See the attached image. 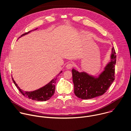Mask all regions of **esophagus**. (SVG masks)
Instances as JSON below:
<instances>
[{
    "label": "esophagus",
    "instance_id": "obj_1",
    "mask_svg": "<svg viewBox=\"0 0 131 131\" xmlns=\"http://www.w3.org/2000/svg\"><path fill=\"white\" fill-rule=\"evenodd\" d=\"M73 64L71 62H69L68 63H67V64L66 65V68L68 69H71L73 67Z\"/></svg>",
    "mask_w": 131,
    "mask_h": 131
}]
</instances>
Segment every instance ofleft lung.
Wrapping results in <instances>:
<instances>
[{
    "mask_svg": "<svg viewBox=\"0 0 131 131\" xmlns=\"http://www.w3.org/2000/svg\"><path fill=\"white\" fill-rule=\"evenodd\" d=\"M111 61L98 78L85 72H79L72 70L75 95L82 99H89L104 94L115 79V67L116 55L114 48H112Z\"/></svg>",
    "mask_w": 131,
    "mask_h": 131,
    "instance_id": "left-lung-1",
    "label": "left lung"
}]
</instances>
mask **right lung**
I'll return each instance as SVG.
<instances>
[{
  "mask_svg": "<svg viewBox=\"0 0 131 131\" xmlns=\"http://www.w3.org/2000/svg\"><path fill=\"white\" fill-rule=\"evenodd\" d=\"M30 32V31L27 33H26L23 34L21 36L26 34H27ZM61 72L62 71H61L58 74V75H59V74H60ZM56 79H57V77L56 78H55L54 79H52V80H51L49 83L46 84L45 86H43L42 88L38 90H37L32 92H26V91L25 92L20 89V88L16 83L15 81L14 80L13 78H12L13 81L15 85H16L17 88L19 90V92L24 96L29 99H31L32 100H34L36 101H47L50 99L51 98V97L54 95L55 91V84L56 83Z\"/></svg>",
  "mask_w": 131,
  "mask_h": 131,
  "instance_id": "obj_1",
  "label": "right lung"
}]
</instances>
